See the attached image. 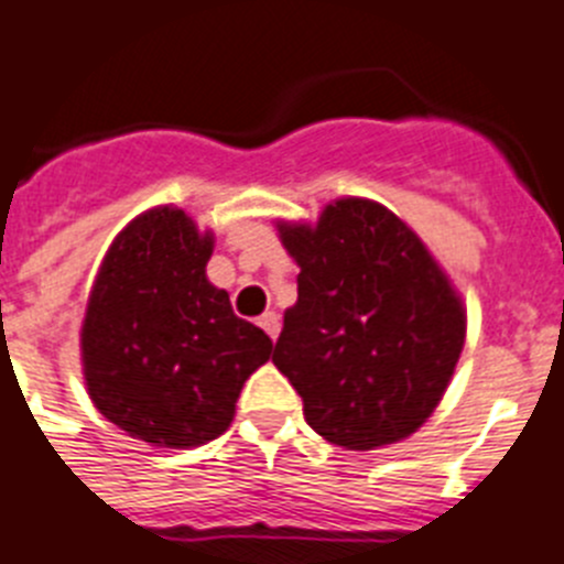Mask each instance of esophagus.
I'll use <instances>...</instances> for the list:
<instances>
[{
	"instance_id": "esophagus-1",
	"label": "esophagus",
	"mask_w": 564,
	"mask_h": 564,
	"mask_svg": "<svg viewBox=\"0 0 564 564\" xmlns=\"http://www.w3.org/2000/svg\"><path fill=\"white\" fill-rule=\"evenodd\" d=\"M258 324L263 326V329H267V335L269 338H278V333H281V315H278V312H263V315H260L258 318Z\"/></svg>"
}]
</instances>
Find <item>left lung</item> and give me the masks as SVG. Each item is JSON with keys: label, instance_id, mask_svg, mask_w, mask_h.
I'll use <instances>...</instances> for the list:
<instances>
[{"label": "left lung", "instance_id": "1", "mask_svg": "<svg viewBox=\"0 0 564 564\" xmlns=\"http://www.w3.org/2000/svg\"><path fill=\"white\" fill-rule=\"evenodd\" d=\"M274 226L301 274L272 361L304 399L306 424L347 451L413 435L465 349L467 310L451 274L367 197L326 203L315 224Z\"/></svg>", "mask_w": 564, "mask_h": 564}]
</instances>
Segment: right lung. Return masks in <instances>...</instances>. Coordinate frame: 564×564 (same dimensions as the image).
<instances>
[{
    "mask_svg": "<svg viewBox=\"0 0 564 564\" xmlns=\"http://www.w3.org/2000/svg\"><path fill=\"white\" fill-rule=\"evenodd\" d=\"M212 252V229L154 206L111 240L88 295L79 329L88 399L151 447L188 451L224 435L246 378L272 355V338L206 278Z\"/></svg>",
    "mask_w": 564,
    "mask_h": 564,
    "instance_id": "add662e5",
    "label": "right lung"
}]
</instances>
